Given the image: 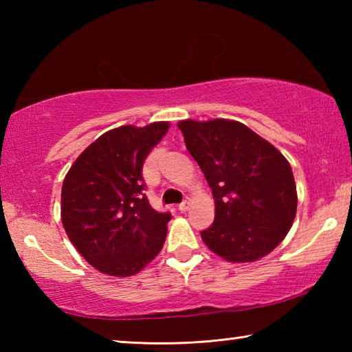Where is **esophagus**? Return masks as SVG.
Segmentation results:
<instances>
[{
    "instance_id": "obj_1",
    "label": "esophagus",
    "mask_w": 352,
    "mask_h": 352,
    "mask_svg": "<svg viewBox=\"0 0 352 352\" xmlns=\"http://www.w3.org/2000/svg\"><path fill=\"white\" fill-rule=\"evenodd\" d=\"M189 210V201L188 200H184L182 205H178V211L180 212H186Z\"/></svg>"
}]
</instances>
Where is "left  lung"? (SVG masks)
Instances as JSON below:
<instances>
[{
  "instance_id": "8db88e82",
  "label": "left lung",
  "mask_w": 352,
  "mask_h": 352,
  "mask_svg": "<svg viewBox=\"0 0 352 352\" xmlns=\"http://www.w3.org/2000/svg\"><path fill=\"white\" fill-rule=\"evenodd\" d=\"M184 144L212 189L216 216L201 241L228 262H253L287 236L296 184L284 155L239 121L184 119Z\"/></svg>"
}]
</instances>
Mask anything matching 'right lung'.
Returning a JSON list of instances; mask_svg holds the SVG:
<instances>
[{
    "instance_id": "obj_1",
    "label": "right lung",
    "mask_w": 352,
    "mask_h": 352,
    "mask_svg": "<svg viewBox=\"0 0 352 352\" xmlns=\"http://www.w3.org/2000/svg\"><path fill=\"white\" fill-rule=\"evenodd\" d=\"M168 121L111 129L71 166L62 186L67 236L88 264L110 276H132L155 259L166 241L169 212L142 194V164L168 133Z\"/></svg>"
}]
</instances>
